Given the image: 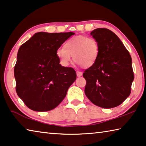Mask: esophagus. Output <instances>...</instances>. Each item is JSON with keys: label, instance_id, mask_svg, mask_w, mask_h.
<instances>
[{"label": "esophagus", "instance_id": "34e87169", "mask_svg": "<svg viewBox=\"0 0 146 146\" xmlns=\"http://www.w3.org/2000/svg\"><path fill=\"white\" fill-rule=\"evenodd\" d=\"M82 75V72H81V71H77V76L78 77H81Z\"/></svg>", "mask_w": 146, "mask_h": 146}]
</instances>
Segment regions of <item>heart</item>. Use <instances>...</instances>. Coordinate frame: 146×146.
Returning a JSON list of instances; mask_svg holds the SVG:
<instances>
[{"label": "heart", "mask_w": 146, "mask_h": 146, "mask_svg": "<svg viewBox=\"0 0 146 146\" xmlns=\"http://www.w3.org/2000/svg\"><path fill=\"white\" fill-rule=\"evenodd\" d=\"M100 48L98 41L93 37L77 36L69 39L64 45V48H58L56 56L62 66L68 67L75 62L85 68L93 66L98 60Z\"/></svg>", "instance_id": "1"}]
</instances>
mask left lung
I'll return each instance as SVG.
<instances>
[{
	"label": "left lung",
	"instance_id": "1",
	"mask_svg": "<svg viewBox=\"0 0 146 146\" xmlns=\"http://www.w3.org/2000/svg\"><path fill=\"white\" fill-rule=\"evenodd\" d=\"M98 41L99 56L83 77L86 80L84 92L92 103L101 108L119 105L131 94L134 80L131 56L114 32L96 29L90 33Z\"/></svg>",
	"mask_w": 146,
	"mask_h": 146
}]
</instances>
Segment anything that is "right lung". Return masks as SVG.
<instances>
[{
  "mask_svg": "<svg viewBox=\"0 0 146 146\" xmlns=\"http://www.w3.org/2000/svg\"><path fill=\"white\" fill-rule=\"evenodd\" d=\"M75 33L34 34L21 46L14 68L16 92L30 109H54L77 78L71 68L62 66L56 52Z\"/></svg>",
  "mask_w": 146,
  "mask_h": 146,
  "instance_id": "add662e5",
  "label": "right lung"
}]
</instances>
